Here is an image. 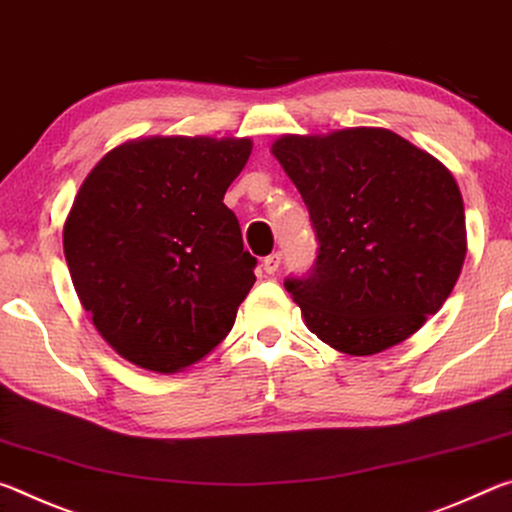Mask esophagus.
Returning a JSON list of instances; mask_svg holds the SVG:
<instances>
[{"label": "esophagus", "mask_w": 512, "mask_h": 512, "mask_svg": "<svg viewBox=\"0 0 512 512\" xmlns=\"http://www.w3.org/2000/svg\"><path fill=\"white\" fill-rule=\"evenodd\" d=\"M279 265H281V251H274V254L263 258V270L267 274H274L276 270H279Z\"/></svg>", "instance_id": "obj_1"}]
</instances>
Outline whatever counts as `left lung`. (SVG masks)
Wrapping results in <instances>:
<instances>
[{
  "label": "left lung",
  "mask_w": 512,
  "mask_h": 512,
  "mask_svg": "<svg viewBox=\"0 0 512 512\" xmlns=\"http://www.w3.org/2000/svg\"><path fill=\"white\" fill-rule=\"evenodd\" d=\"M272 154L320 240L286 290L317 338L372 356L420 331L454 290L467 254L458 183L438 158L388 129L281 136Z\"/></svg>",
  "instance_id": "left-lung-1"
}]
</instances>
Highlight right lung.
<instances>
[{
    "mask_svg": "<svg viewBox=\"0 0 512 512\" xmlns=\"http://www.w3.org/2000/svg\"><path fill=\"white\" fill-rule=\"evenodd\" d=\"M249 154V138H140L81 183L65 261L95 329L129 363L174 374L229 335L256 281V258L224 206Z\"/></svg>",
    "mask_w": 512,
    "mask_h": 512,
    "instance_id": "add662e5",
    "label": "right lung"
}]
</instances>
